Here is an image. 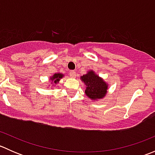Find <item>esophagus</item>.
Returning <instances> with one entry per match:
<instances>
[{
	"label": "esophagus",
	"instance_id": "34e87169",
	"mask_svg": "<svg viewBox=\"0 0 155 155\" xmlns=\"http://www.w3.org/2000/svg\"><path fill=\"white\" fill-rule=\"evenodd\" d=\"M69 74H70V77L72 78H75L76 76V73L75 71H70Z\"/></svg>",
	"mask_w": 155,
	"mask_h": 155
}]
</instances>
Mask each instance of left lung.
I'll return each instance as SVG.
<instances>
[{
  "instance_id": "left-lung-1",
  "label": "left lung",
  "mask_w": 155,
  "mask_h": 155,
  "mask_svg": "<svg viewBox=\"0 0 155 155\" xmlns=\"http://www.w3.org/2000/svg\"><path fill=\"white\" fill-rule=\"evenodd\" d=\"M81 80L85 83V94L92 101L102 99L107 94L108 84L93 70L81 76Z\"/></svg>"
}]
</instances>
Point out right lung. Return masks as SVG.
I'll return each instance as SVG.
<instances>
[{"instance_id": "obj_1", "label": "right lung", "mask_w": 155, "mask_h": 155, "mask_svg": "<svg viewBox=\"0 0 155 155\" xmlns=\"http://www.w3.org/2000/svg\"><path fill=\"white\" fill-rule=\"evenodd\" d=\"M63 76L64 75L62 74V73H54L52 76H51V77H50V80H51V82H53L52 83H51L52 85H56V84L58 83L60 79H62Z\"/></svg>"}]
</instances>
